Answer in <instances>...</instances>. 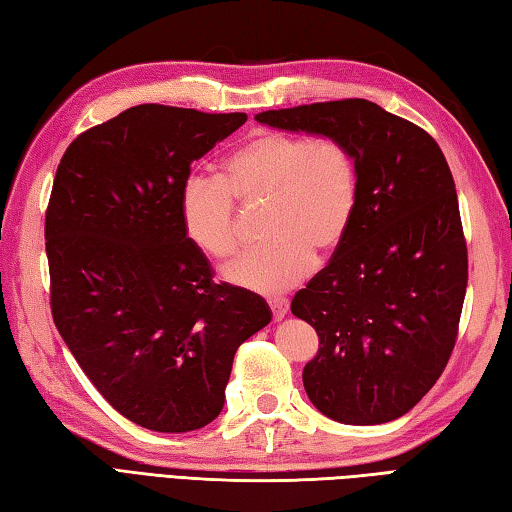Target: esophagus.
<instances>
[{"mask_svg":"<svg viewBox=\"0 0 512 512\" xmlns=\"http://www.w3.org/2000/svg\"><path fill=\"white\" fill-rule=\"evenodd\" d=\"M268 306H270V310H273L275 321H281L288 314L290 303H288V299H270Z\"/></svg>","mask_w":512,"mask_h":512,"instance_id":"1","label":"esophagus"}]
</instances>
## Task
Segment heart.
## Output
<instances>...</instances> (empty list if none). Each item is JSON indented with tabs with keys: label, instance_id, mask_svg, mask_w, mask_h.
<instances>
[{
	"label": "heart",
	"instance_id": "b5f03b06",
	"mask_svg": "<svg viewBox=\"0 0 512 512\" xmlns=\"http://www.w3.org/2000/svg\"><path fill=\"white\" fill-rule=\"evenodd\" d=\"M358 162L334 136L262 132L224 162L222 178L191 176L180 209L187 235L206 255L224 259L239 244L237 201L268 202L266 237L224 268L233 286L277 295L306 277L314 250L328 255L343 244L354 222Z\"/></svg>",
	"mask_w": 512,
	"mask_h": 512
}]
</instances>
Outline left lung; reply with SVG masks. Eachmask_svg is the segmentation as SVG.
Returning <instances> with one entry per match:
<instances>
[{
	"label": "left lung",
	"instance_id": "8db88e82",
	"mask_svg": "<svg viewBox=\"0 0 512 512\" xmlns=\"http://www.w3.org/2000/svg\"><path fill=\"white\" fill-rule=\"evenodd\" d=\"M257 123L334 136L358 162V206L330 264L292 299L319 334L303 387L323 416L383 424L436 385L469 281L451 169L424 129L365 99L270 110Z\"/></svg>",
	"mask_w": 512,
	"mask_h": 512
}]
</instances>
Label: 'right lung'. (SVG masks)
I'll return each mask as SVG.
<instances>
[{
	"instance_id": "obj_1",
	"label": "right lung",
	"mask_w": 512,
	"mask_h": 512,
	"mask_svg": "<svg viewBox=\"0 0 512 512\" xmlns=\"http://www.w3.org/2000/svg\"><path fill=\"white\" fill-rule=\"evenodd\" d=\"M246 118L129 107L76 138L54 176V325L103 398L151 431L187 433L220 416L237 347L273 319L255 292L215 284L180 209L193 160Z\"/></svg>"
}]
</instances>
